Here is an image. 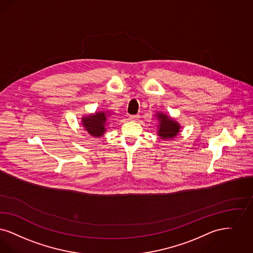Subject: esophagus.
I'll return each instance as SVG.
<instances>
[{
	"label": "esophagus",
	"instance_id": "obj_1",
	"mask_svg": "<svg viewBox=\"0 0 253 253\" xmlns=\"http://www.w3.org/2000/svg\"><path fill=\"white\" fill-rule=\"evenodd\" d=\"M139 118H140V115H130L128 119H129L130 121H136V120H138Z\"/></svg>",
	"mask_w": 253,
	"mask_h": 253
}]
</instances>
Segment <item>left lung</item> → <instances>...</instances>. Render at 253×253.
Returning a JSON list of instances; mask_svg holds the SVG:
<instances>
[{"mask_svg":"<svg viewBox=\"0 0 253 253\" xmlns=\"http://www.w3.org/2000/svg\"><path fill=\"white\" fill-rule=\"evenodd\" d=\"M155 116L158 121L157 135L160 139L167 141L176 138L181 128L179 123L162 111H157Z\"/></svg>","mask_w":253,"mask_h":253,"instance_id":"left-lung-1","label":"left lung"}]
</instances>
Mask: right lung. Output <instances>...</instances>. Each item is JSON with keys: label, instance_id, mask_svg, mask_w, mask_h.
<instances>
[{"label": "right lung", "instance_id": "obj_1", "mask_svg": "<svg viewBox=\"0 0 253 253\" xmlns=\"http://www.w3.org/2000/svg\"><path fill=\"white\" fill-rule=\"evenodd\" d=\"M111 115V111H95L88 115H84L81 118V125L85 131L91 137L99 138L107 131L108 120Z\"/></svg>", "mask_w": 253, "mask_h": 253}]
</instances>
